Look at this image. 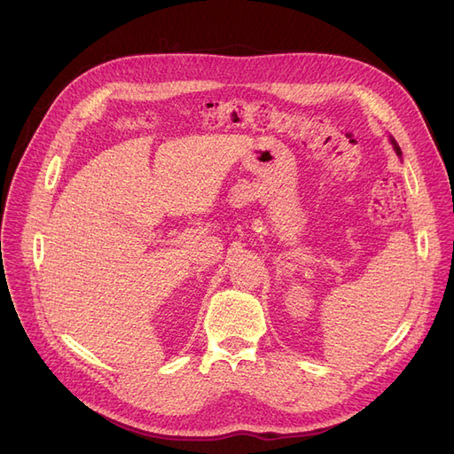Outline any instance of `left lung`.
Masks as SVG:
<instances>
[{
	"label": "left lung",
	"instance_id": "8db88e82",
	"mask_svg": "<svg viewBox=\"0 0 454 454\" xmlns=\"http://www.w3.org/2000/svg\"><path fill=\"white\" fill-rule=\"evenodd\" d=\"M390 142H392V145H394V149H395V153H397V155H400V157H402V149H400V145H397V142H395V140H394V138H392V140H390Z\"/></svg>",
	"mask_w": 454,
	"mask_h": 454
}]
</instances>
